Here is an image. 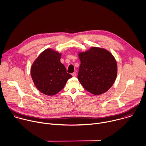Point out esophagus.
I'll list each match as a JSON object with an SVG mask.
<instances>
[{"mask_svg":"<svg viewBox=\"0 0 146 146\" xmlns=\"http://www.w3.org/2000/svg\"><path fill=\"white\" fill-rule=\"evenodd\" d=\"M76 72H73V73L72 74V76H74V77L76 76Z\"/></svg>","mask_w":146,"mask_h":146,"instance_id":"34e87169","label":"esophagus"}]
</instances>
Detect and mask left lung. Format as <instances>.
<instances>
[{"instance_id": "obj_1", "label": "left lung", "mask_w": 146, "mask_h": 146, "mask_svg": "<svg viewBox=\"0 0 146 146\" xmlns=\"http://www.w3.org/2000/svg\"><path fill=\"white\" fill-rule=\"evenodd\" d=\"M80 61L78 79L84 89L94 95L106 92L115 82L117 74V62L105 49L92 47L79 52Z\"/></svg>"}]
</instances>
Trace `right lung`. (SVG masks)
Masks as SVG:
<instances>
[{"mask_svg":"<svg viewBox=\"0 0 146 146\" xmlns=\"http://www.w3.org/2000/svg\"><path fill=\"white\" fill-rule=\"evenodd\" d=\"M62 54L50 48L44 50L31 67V76L37 89L46 96L61 91L72 77L60 62Z\"/></svg>","mask_w":146,"mask_h":146,"instance_id":"1","label":"right lung"}]
</instances>
